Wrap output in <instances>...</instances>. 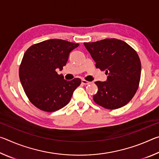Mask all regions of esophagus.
Instances as JSON below:
<instances>
[{"label": "esophagus", "instance_id": "obj_1", "mask_svg": "<svg viewBox=\"0 0 159 159\" xmlns=\"http://www.w3.org/2000/svg\"><path fill=\"white\" fill-rule=\"evenodd\" d=\"M81 83L83 85H88V84H90L91 82H89V81H87V80H85L84 79H83L81 80Z\"/></svg>", "mask_w": 159, "mask_h": 159}]
</instances>
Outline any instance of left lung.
<instances>
[{
  "label": "left lung",
  "instance_id": "1",
  "mask_svg": "<svg viewBox=\"0 0 159 159\" xmlns=\"http://www.w3.org/2000/svg\"><path fill=\"white\" fill-rule=\"evenodd\" d=\"M84 45L97 68L108 75L107 81L95 82L98 91L93 100L107 109L125 106L139 87L141 62L138 53L125 42L116 39L84 43Z\"/></svg>",
  "mask_w": 159,
  "mask_h": 159
}]
</instances>
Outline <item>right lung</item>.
<instances>
[{"mask_svg":"<svg viewBox=\"0 0 159 159\" xmlns=\"http://www.w3.org/2000/svg\"><path fill=\"white\" fill-rule=\"evenodd\" d=\"M79 45L61 39H50L31 45L25 52L19 76L29 101L38 109L53 112L71 100L81 80H64L57 70H62L70 52Z\"/></svg>","mask_w":159,"mask_h":159,"instance_id":"1","label":"right lung"}]
</instances>
